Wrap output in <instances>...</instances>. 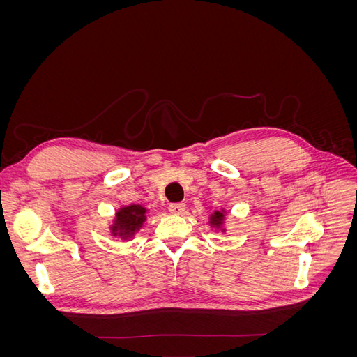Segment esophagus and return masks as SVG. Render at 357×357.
<instances>
[{
  "label": "esophagus",
  "mask_w": 357,
  "mask_h": 357,
  "mask_svg": "<svg viewBox=\"0 0 357 357\" xmlns=\"http://www.w3.org/2000/svg\"><path fill=\"white\" fill-rule=\"evenodd\" d=\"M168 210L171 214H183L186 210V205L183 202H172L168 205Z\"/></svg>",
  "instance_id": "esophagus-1"
}]
</instances>
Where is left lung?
Instances as JSON below:
<instances>
[{
  "label": "left lung",
  "instance_id": "obj_1",
  "mask_svg": "<svg viewBox=\"0 0 357 357\" xmlns=\"http://www.w3.org/2000/svg\"><path fill=\"white\" fill-rule=\"evenodd\" d=\"M225 219H226V211L225 210H220V211L215 210L213 214H210V226H211V228H214V229L225 232L226 231L223 228Z\"/></svg>",
  "mask_w": 357,
  "mask_h": 357
}]
</instances>
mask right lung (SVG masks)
Segmentation results:
<instances>
[{"label":"right lung","mask_w":357,"mask_h":357,"mask_svg":"<svg viewBox=\"0 0 357 357\" xmlns=\"http://www.w3.org/2000/svg\"><path fill=\"white\" fill-rule=\"evenodd\" d=\"M147 210L138 204L126 205L116 211V218L110 225V232L113 236L122 240H131L134 235L143 228L147 219Z\"/></svg>","instance_id":"1"}]
</instances>
